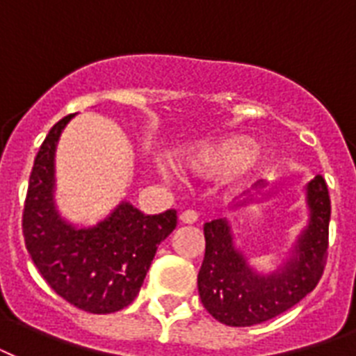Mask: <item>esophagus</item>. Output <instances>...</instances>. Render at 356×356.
<instances>
[{"label":"esophagus","mask_w":356,"mask_h":356,"mask_svg":"<svg viewBox=\"0 0 356 356\" xmlns=\"http://www.w3.org/2000/svg\"><path fill=\"white\" fill-rule=\"evenodd\" d=\"M181 223H186V225H192V223L197 222V212L195 211H184L181 216H179Z\"/></svg>","instance_id":"esophagus-1"}]
</instances>
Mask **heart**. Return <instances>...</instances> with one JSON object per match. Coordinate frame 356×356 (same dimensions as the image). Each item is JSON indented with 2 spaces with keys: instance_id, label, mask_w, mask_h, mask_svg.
<instances>
[{
  "instance_id": "obj_1",
  "label": "heart",
  "mask_w": 356,
  "mask_h": 356,
  "mask_svg": "<svg viewBox=\"0 0 356 356\" xmlns=\"http://www.w3.org/2000/svg\"><path fill=\"white\" fill-rule=\"evenodd\" d=\"M264 155L251 136L225 134L205 140L190 147L184 155V164L197 175L214 177L227 173L229 184L242 186L262 172Z\"/></svg>"
}]
</instances>
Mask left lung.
I'll return each mask as SVG.
<instances>
[{
  "label": "left lung",
  "mask_w": 356,
  "mask_h": 356,
  "mask_svg": "<svg viewBox=\"0 0 356 356\" xmlns=\"http://www.w3.org/2000/svg\"><path fill=\"white\" fill-rule=\"evenodd\" d=\"M307 205L309 225L298 238L292 259L270 275L249 268L234 248L227 220L205 223V259L197 290L212 318L231 327L257 325L292 309L314 290L327 262L331 220V197L321 175L307 184Z\"/></svg>",
  "instance_id": "left-lung-1"
}]
</instances>
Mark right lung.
Listing matches in <instances>:
<instances>
[{
	"label": "right lung",
	"mask_w": 356,
	"mask_h": 356,
	"mask_svg": "<svg viewBox=\"0 0 356 356\" xmlns=\"http://www.w3.org/2000/svg\"><path fill=\"white\" fill-rule=\"evenodd\" d=\"M72 118L53 125L33 164L22 220L25 248L60 298L90 314H111L138 296L156 245L177 225V212L145 216L123 201L96 227L64 222L53 201L55 149Z\"/></svg>",
	"instance_id": "obj_1"
}]
</instances>
